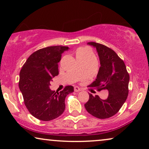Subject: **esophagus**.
<instances>
[{
  "mask_svg": "<svg viewBox=\"0 0 149 149\" xmlns=\"http://www.w3.org/2000/svg\"><path fill=\"white\" fill-rule=\"evenodd\" d=\"M74 91H75V92H76V93H77V92L81 91V89L79 88V87H77V86H75V87H74Z\"/></svg>",
  "mask_w": 149,
  "mask_h": 149,
  "instance_id": "34e87169",
  "label": "esophagus"
}]
</instances>
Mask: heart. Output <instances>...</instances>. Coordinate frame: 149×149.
<instances>
[{"mask_svg": "<svg viewBox=\"0 0 149 149\" xmlns=\"http://www.w3.org/2000/svg\"><path fill=\"white\" fill-rule=\"evenodd\" d=\"M76 57L78 60H91L93 58V53L90 48H79L76 51Z\"/></svg>", "mask_w": 149, "mask_h": 149, "instance_id": "obj_1", "label": "heart"}]
</instances>
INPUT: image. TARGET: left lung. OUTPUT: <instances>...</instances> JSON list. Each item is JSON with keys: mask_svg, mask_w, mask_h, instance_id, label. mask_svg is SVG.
I'll use <instances>...</instances> for the list:
<instances>
[{"mask_svg": "<svg viewBox=\"0 0 149 149\" xmlns=\"http://www.w3.org/2000/svg\"><path fill=\"white\" fill-rule=\"evenodd\" d=\"M88 45L96 48L100 67L96 79L90 85L98 91L107 90V99L89 94V99L84 104L90 114L98 119H107L116 115L128 95L130 75L123 61L113 50L101 44L90 42Z\"/></svg>", "mask_w": 149, "mask_h": 149, "instance_id": "1", "label": "left lung"}]
</instances>
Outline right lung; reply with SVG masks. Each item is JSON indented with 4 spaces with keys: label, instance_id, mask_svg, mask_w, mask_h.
<instances>
[{
    "label": "right lung",
    "instance_id": "add662e5",
    "mask_svg": "<svg viewBox=\"0 0 149 149\" xmlns=\"http://www.w3.org/2000/svg\"><path fill=\"white\" fill-rule=\"evenodd\" d=\"M69 47L53 46L39 49L29 56L19 74V87L29 112L42 121H51L60 116L65 109V99L74 92L67 86L55 93L50 89L51 81L58 74V63Z\"/></svg>",
    "mask_w": 149,
    "mask_h": 149
}]
</instances>
